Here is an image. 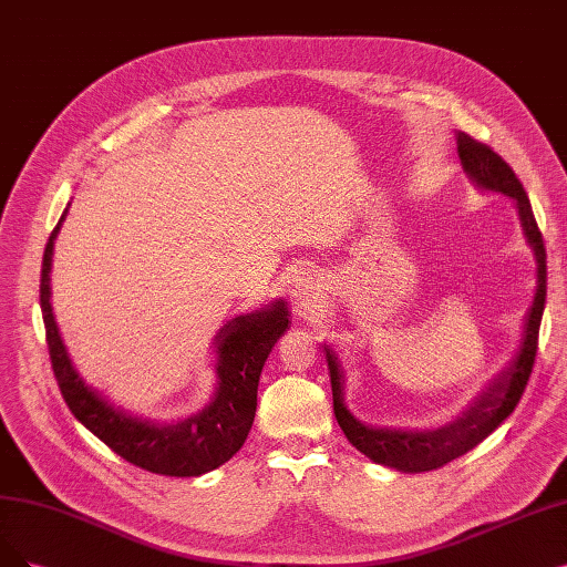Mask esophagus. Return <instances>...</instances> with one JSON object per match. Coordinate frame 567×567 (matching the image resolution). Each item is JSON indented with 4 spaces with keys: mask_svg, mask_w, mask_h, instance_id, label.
<instances>
[{
    "mask_svg": "<svg viewBox=\"0 0 567 567\" xmlns=\"http://www.w3.org/2000/svg\"><path fill=\"white\" fill-rule=\"evenodd\" d=\"M292 298H296V307L307 313L316 307V302H319V288H316L309 279H300L296 288H292Z\"/></svg>",
    "mask_w": 567,
    "mask_h": 567,
    "instance_id": "34e87169",
    "label": "esophagus"
}]
</instances>
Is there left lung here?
<instances>
[{
    "mask_svg": "<svg viewBox=\"0 0 567 567\" xmlns=\"http://www.w3.org/2000/svg\"><path fill=\"white\" fill-rule=\"evenodd\" d=\"M456 146L463 172L474 186L491 193H501L514 199V207L518 212L520 228L528 246L535 256V296L533 305L526 311L524 319V334H520V344L514 358L507 362V368L497 372L482 391H477L465 406L463 412L440 427H377L358 421L344 402L347 377L342 370V362L323 347L330 383H332V402H334V416L339 427L344 430L347 440L365 454L372 463L393 467L398 472L416 474L444 467L446 463L461 458L467 451H472L480 442H484L493 430L501 425L518 404L520 395L528 383L533 372V362L537 353V334L542 323V311H545L547 300V251L542 233L535 223L530 199L516 178L514 169L503 161L501 155L491 151L486 144L472 140L465 132H456Z\"/></svg>",
    "mask_w": 567,
    "mask_h": 567,
    "instance_id": "8db88e82",
    "label": "left lung"
}]
</instances>
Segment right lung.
Here are the masks:
<instances>
[{
	"label": "right lung",
	"instance_id": "obj_1",
	"mask_svg": "<svg viewBox=\"0 0 567 567\" xmlns=\"http://www.w3.org/2000/svg\"><path fill=\"white\" fill-rule=\"evenodd\" d=\"M60 216L41 262L39 300L53 372L72 414L121 458L165 477H199L228 463L248 437L256 419L258 381L269 351L290 328L288 305L269 302L225 323L214 337L216 386L209 402L181 421L134 416L87 386L66 351L51 305L53 246L66 218Z\"/></svg>",
	"mask_w": 567,
	"mask_h": 567
}]
</instances>
